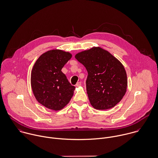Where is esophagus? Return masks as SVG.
Instances as JSON below:
<instances>
[{
    "mask_svg": "<svg viewBox=\"0 0 158 158\" xmlns=\"http://www.w3.org/2000/svg\"><path fill=\"white\" fill-rule=\"evenodd\" d=\"M81 85V82H78L76 84V87H80Z\"/></svg>",
    "mask_w": 158,
    "mask_h": 158,
    "instance_id": "1",
    "label": "esophagus"
}]
</instances>
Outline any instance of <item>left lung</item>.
Masks as SVG:
<instances>
[{"mask_svg":"<svg viewBox=\"0 0 158 158\" xmlns=\"http://www.w3.org/2000/svg\"><path fill=\"white\" fill-rule=\"evenodd\" d=\"M75 58L88 72L87 93L95 109H109L122 100L127 81L125 69L118 59L99 47L81 52Z\"/></svg>","mask_w":158,"mask_h":158,"instance_id":"8db88e82","label":"left lung"}]
</instances>
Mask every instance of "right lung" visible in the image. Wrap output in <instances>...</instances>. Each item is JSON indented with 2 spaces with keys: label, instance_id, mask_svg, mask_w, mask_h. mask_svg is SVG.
I'll return each instance as SVG.
<instances>
[{
  "label": "right lung",
  "instance_id": "add662e5",
  "mask_svg": "<svg viewBox=\"0 0 158 158\" xmlns=\"http://www.w3.org/2000/svg\"><path fill=\"white\" fill-rule=\"evenodd\" d=\"M71 57L70 53L62 50H51L43 54L33 67V93L41 104L49 109L61 110L73 95L75 87L61 71Z\"/></svg>",
  "mask_w": 158,
  "mask_h": 158
}]
</instances>
